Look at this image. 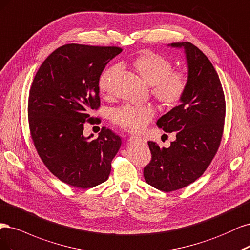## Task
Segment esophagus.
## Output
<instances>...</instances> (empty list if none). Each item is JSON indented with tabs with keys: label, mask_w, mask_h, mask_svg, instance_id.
<instances>
[{
	"label": "esophagus",
	"mask_w": 250,
	"mask_h": 250,
	"mask_svg": "<svg viewBox=\"0 0 250 250\" xmlns=\"http://www.w3.org/2000/svg\"><path fill=\"white\" fill-rule=\"evenodd\" d=\"M132 138H137V139H140V140H142L143 142H146V139H144V138H141V137H132Z\"/></svg>",
	"instance_id": "esophagus-1"
}]
</instances>
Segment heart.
<instances>
[{"instance_id":"b5f03b06","label":"heart","mask_w":250,"mask_h":250,"mask_svg":"<svg viewBox=\"0 0 250 250\" xmlns=\"http://www.w3.org/2000/svg\"><path fill=\"white\" fill-rule=\"evenodd\" d=\"M133 65L136 71L147 84L151 86V93L163 106L171 107L178 104L186 92L188 77L184 71L172 70V63L163 56L155 53L144 54L137 58ZM118 65L111 66L100 77L99 87L102 92L109 91L110 80L117 70ZM156 114L150 104H124L112 113L113 123L127 131L140 132Z\"/></svg>"}]
</instances>
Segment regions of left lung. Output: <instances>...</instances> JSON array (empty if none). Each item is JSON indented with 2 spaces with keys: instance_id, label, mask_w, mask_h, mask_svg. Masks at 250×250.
Instances as JSON below:
<instances>
[{
  "instance_id": "obj_1",
  "label": "left lung",
  "mask_w": 250,
  "mask_h": 250,
  "mask_svg": "<svg viewBox=\"0 0 250 250\" xmlns=\"http://www.w3.org/2000/svg\"><path fill=\"white\" fill-rule=\"evenodd\" d=\"M168 46L184 49L188 85L179 106L157 122L176 139L167 148L148 141L151 160L143 170L146 182L164 192L186 187L203 175L220 146L225 117L223 89L211 61L190 42Z\"/></svg>"
}]
</instances>
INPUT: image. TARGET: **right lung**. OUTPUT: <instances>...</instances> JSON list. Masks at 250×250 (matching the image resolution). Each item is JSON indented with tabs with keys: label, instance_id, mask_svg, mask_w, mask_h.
I'll use <instances>...</instances> for the list:
<instances>
[{
	"label": "right lung",
	"instance_id": "right-lung-1",
	"mask_svg": "<svg viewBox=\"0 0 250 250\" xmlns=\"http://www.w3.org/2000/svg\"><path fill=\"white\" fill-rule=\"evenodd\" d=\"M123 52L116 46L69 43L55 50L32 83L28 117L32 140L47 169L69 186L87 189L106 182L122 138L103 127L96 139L84 124L100 107L99 80Z\"/></svg>",
	"mask_w": 250,
	"mask_h": 250
}]
</instances>
